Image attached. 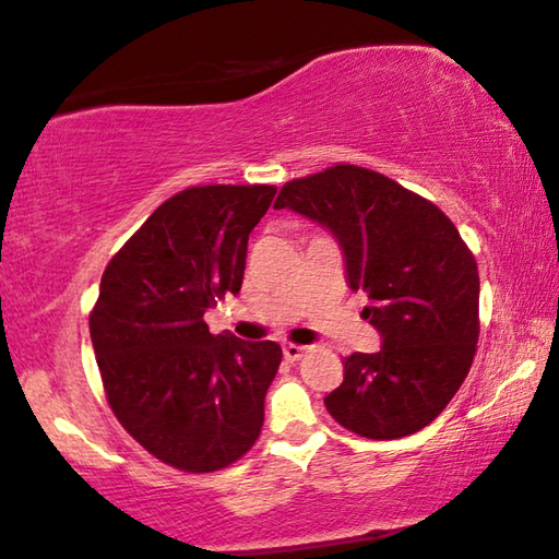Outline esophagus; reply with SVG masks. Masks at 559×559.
Segmentation results:
<instances>
[{
	"instance_id": "obj_1",
	"label": "esophagus",
	"mask_w": 559,
	"mask_h": 559,
	"mask_svg": "<svg viewBox=\"0 0 559 559\" xmlns=\"http://www.w3.org/2000/svg\"><path fill=\"white\" fill-rule=\"evenodd\" d=\"M309 347H301V344H283V357L288 361H298L301 357H306Z\"/></svg>"
}]
</instances>
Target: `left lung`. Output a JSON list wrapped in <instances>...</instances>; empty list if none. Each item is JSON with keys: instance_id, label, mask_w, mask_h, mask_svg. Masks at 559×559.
I'll list each match as a JSON object with an SVG mask.
<instances>
[{"instance_id": "left-lung-1", "label": "left lung", "mask_w": 559, "mask_h": 559, "mask_svg": "<svg viewBox=\"0 0 559 559\" xmlns=\"http://www.w3.org/2000/svg\"><path fill=\"white\" fill-rule=\"evenodd\" d=\"M276 210L326 227L340 242L361 317L382 349L344 357V382L324 397L352 433L392 440L433 423L466 380L478 342V269L433 202L380 171L336 164L281 187Z\"/></svg>"}]
</instances>
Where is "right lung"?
I'll return each instance as SVG.
<instances>
[{
	"label": "right lung",
	"instance_id": "1",
	"mask_svg": "<svg viewBox=\"0 0 559 559\" xmlns=\"http://www.w3.org/2000/svg\"><path fill=\"white\" fill-rule=\"evenodd\" d=\"M271 185L190 187L159 204L111 258L91 311V342L108 405L156 459L210 474L261 436L276 342L210 334L204 311L238 294L248 235Z\"/></svg>",
	"mask_w": 559,
	"mask_h": 559
}]
</instances>
